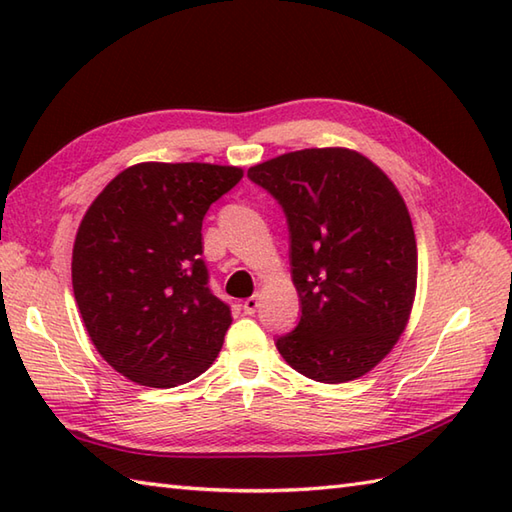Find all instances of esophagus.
<instances>
[{
	"label": "esophagus",
	"instance_id": "1",
	"mask_svg": "<svg viewBox=\"0 0 512 512\" xmlns=\"http://www.w3.org/2000/svg\"><path fill=\"white\" fill-rule=\"evenodd\" d=\"M242 308H244V312H246V314H255V312H257V308H259V297H257V295H253V297L244 299Z\"/></svg>",
	"mask_w": 512,
	"mask_h": 512
}]
</instances>
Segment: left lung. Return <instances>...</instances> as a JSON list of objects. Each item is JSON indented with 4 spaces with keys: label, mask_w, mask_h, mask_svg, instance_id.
Returning <instances> with one entry per match:
<instances>
[{
    "label": "left lung",
    "mask_w": 512,
    "mask_h": 512,
    "mask_svg": "<svg viewBox=\"0 0 512 512\" xmlns=\"http://www.w3.org/2000/svg\"><path fill=\"white\" fill-rule=\"evenodd\" d=\"M284 206L301 321L277 339L317 383L361 378L405 332L418 284L411 215L396 184L345 147L290 151L248 169Z\"/></svg>",
    "instance_id": "8db88e82"
}]
</instances>
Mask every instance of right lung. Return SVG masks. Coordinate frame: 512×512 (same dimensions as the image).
I'll use <instances>...</instances> for the list:
<instances>
[{
	"label": "right lung",
	"instance_id": "right-lung-1",
	"mask_svg": "<svg viewBox=\"0 0 512 512\" xmlns=\"http://www.w3.org/2000/svg\"><path fill=\"white\" fill-rule=\"evenodd\" d=\"M242 176L211 162H138L85 211L72 248L74 299L118 374L167 389L220 354L233 317L209 288L202 220Z\"/></svg>",
	"mask_w": 512,
	"mask_h": 512
}]
</instances>
